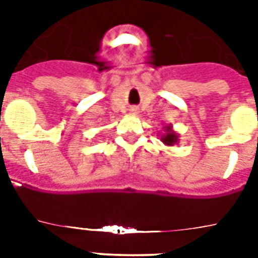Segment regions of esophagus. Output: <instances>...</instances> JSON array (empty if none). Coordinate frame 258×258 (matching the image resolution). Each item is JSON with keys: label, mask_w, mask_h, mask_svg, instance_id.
I'll list each match as a JSON object with an SVG mask.
<instances>
[{"label": "esophagus", "mask_w": 258, "mask_h": 258, "mask_svg": "<svg viewBox=\"0 0 258 258\" xmlns=\"http://www.w3.org/2000/svg\"><path fill=\"white\" fill-rule=\"evenodd\" d=\"M131 112H133L134 115H135V113H137V109H135V108H133V109H131Z\"/></svg>", "instance_id": "obj_1"}]
</instances>
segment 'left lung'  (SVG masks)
<instances>
[{
    "label": "left lung",
    "mask_w": 258,
    "mask_h": 258,
    "mask_svg": "<svg viewBox=\"0 0 258 258\" xmlns=\"http://www.w3.org/2000/svg\"><path fill=\"white\" fill-rule=\"evenodd\" d=\"M163 135L161 137V141L163 142V145L167 146V147H171V146L176 145L179 142V135L172 130L171 124L163 125Z\"/></svg>",
    "instance_id": "obj_1"
}]
</instances>
